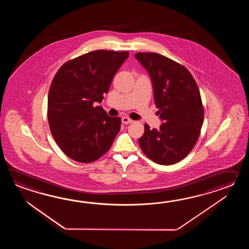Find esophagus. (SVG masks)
Returning a JSON list of instances; mask_svg holds the SVG:
<instances>
[{"mask_svg": "<svg viewBox=\"0 0 249 249\" xmlns=\"http://www.w3.org/2000/svg\"><path fill=\"white\" fill-rule=\"evenodd\" d=\"M132 122V119L131 118H129V117H122V123L123 124H131Z\"/></svg>", "mask_w": 249, "mask_h": 249, "instance_id": "obj_1", "label": "esophagus"}]
</instances>
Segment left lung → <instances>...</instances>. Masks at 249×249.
Here are the masks:
<instances>
[{
    "label": "left lung",
    "instance_id": "obj_1",
    "mask_svg": "<svg viewBox=\"0 0 249 249\" xmlns=\"http://www.w3.org/2000/svg\"><path fill=\"white\" fill-rule=\"evenodd\" d=\"M135 58L151 78L162 121L159 129L145 124L140 147L157 164H175L191 152L200 133L204 109L198 87L188 69L163 55L139 53Z\"/></svg>",
    "mask_w": 249,
    "mask_h": 249
}]
</instances>
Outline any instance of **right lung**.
<instances>
[{
  "mask_svg": "<svg viewBox=\"0 0 249 249\" xmlns=\"http://www.w3.org/2000/svg\"><path fill=\"white\" fill-rule=\"evenodd\" d=\"M128 52L98 50L69 60L55 74L48 95V121L58 147L81 163L100 159L120 131V117L101 106Z\"/></svg>",
  "mask_w": 249,
  "mask_h": 249,
  "instance_id": "1",
  "label": "right lung"
}]
</instances>
